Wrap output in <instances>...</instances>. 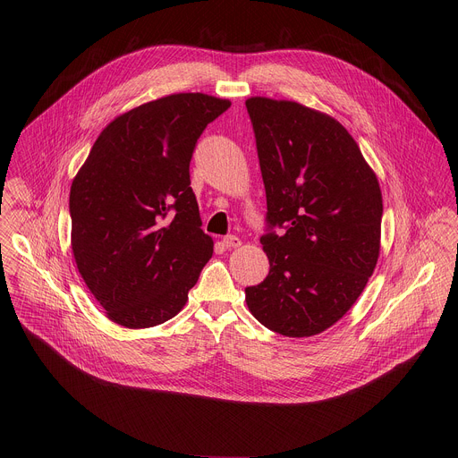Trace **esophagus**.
I'll return each instance as SVG.
<instances>
[{
    "label": "esophagus",
    "instance_id": "esophagus-1",
    "mask_svg": "<svg viewBox=\"0 0 458 458\" xmlns=\"http://www.w3.org/2000/svg\"><path fill=\"white\" fill-rule=\"evenodd\" d=\"M223 244H225L226 248H237V246H241V239H239L237 235H226V237L223 239Z\"/></svg>",
    "mask_w": 458,
    "mask_h": 458
}]
</instances>
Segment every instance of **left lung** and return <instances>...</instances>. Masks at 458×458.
I'll list each match as a JSON object with an SVG mask.
<instances>
[{
    "label": "left lung",
    "instance_id": "obj_1",
    "mask_svg": "<svg viewBox=\"0 0 458 458\" xmlns=\"http://www.w3.org/2000/svg\"><path fill=\"white\" fill-rule=\"evenodd\" d=\"M267 221L284 226L260 244L267 279L248 286L246 304L268 330L311 337L355 304L380 253L382 193L348 130L295 101L250 98Z\"/></svg>",
    "mask_w": 458,
    "mask_h": 458
}]
</instances>
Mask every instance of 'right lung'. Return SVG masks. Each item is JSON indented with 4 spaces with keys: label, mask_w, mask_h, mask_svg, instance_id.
<instances>
[{
    "label": "right lung",
    "mask_w": 458,
    "mask_h": 458,
    "mask_svg": "<svg viewBox=\"0 0 458 458\" xmlns=\"http://www.w3.org/2000/svg\"><path fill=\"white\" fill-rule=\"evenodd\" d=\"M228 99L170 94L128 110L98 136L71 186L72 253L105 313L152 328L188 301L214 241L201 230L190 159Z\"/></svg>",
    "instance_id": "add662e5"
}]
</instances>
